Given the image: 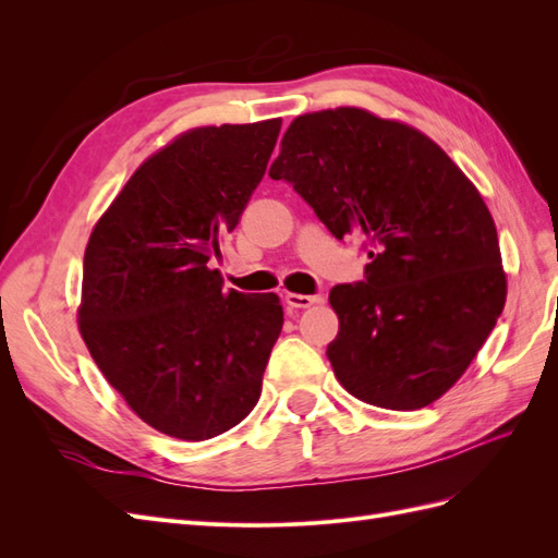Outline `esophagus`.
I'll return each mask as SVG.
<instances>
[{"label": "esophagus", "mask_w": 558, "mask_h": 558, "mask_svg": "<svg viewBox=\"0 0 558 558\" xmlns=\"http://www.w3.org/2000/svg\"><path fill=\"white\" fill-rule=\"evenodd\" d=\"M320 302V295H302V293H286V305L293 310H307Z\"/></svg>", "instance_id": "esophagus-1"}]
</instances>
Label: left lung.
Masks as SVG:
<instances>
[{"label":"left lung","mask_w":558,"mask_h":558,"mask_svg":"<svg viewBox=\"0 0 558 558\" xmlns=\"http://www.w3.org/2000/svg\"><path fill=\"white\" fill-rule=\"evenodd\" d=\"M269 177L293 183L337 240H367L365 281L330 291L335 377L377 408L412 412L461 379L505 307L492 211L416 128L359 107L298 116Z\"/></svg>","instance_id":"8db88e82"}]
</instances>
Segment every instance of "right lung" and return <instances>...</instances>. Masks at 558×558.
<instances>
[{"mask_svg": "<svg viewBox=\"0 0 558 558\" xmlns=\"http://www.w3.org/2000/svg\"><path fill=\"white\" fill-rule=\"evenodd\" d=\"M281 118L181 132L99 216L78 330L144 424L202 442L256 408L283 326L275 293L223 291L209 267L260 183Z\"/></svg>", "mask_w": 558, "mask_h": 558, "instance_id": "obj_1", "label": "right lung"}]
</instances>
